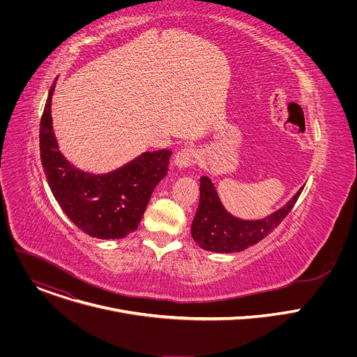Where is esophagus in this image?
<instances>
[{
  "mask_svg": "<svg viewBox=\"0 0 357 357\" xmlns=\"http://www.w3.org/2000/svg\"><path fill=\"white\" fill-rule=\"evenodd\" d=\"M196 162H197V152L192 146H185L179 149L174 158V164L178 168H189V167H193Z\"/></svg>",
  "mask_w": 357,
  "mask_h": 357,
  "instance_id": "obj_1",
  "label": "esophagus"
}]
</instances>
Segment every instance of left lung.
Listing matches in <instances>:
<instances>
[{
    "mask_svg": "<svg viewBox=\"0 0 357 357\" xmlns=\"http://www.w3.org/2000/svg\"><path fill=\"white\" fill-rule=\"evenodd\" d=\"M303 186L280 211L261 220H241L231 216L219 200L208 176L200 178V199L192 222V237L199 247L215 252L241 251L267 237L291 212Z\"/></svg>",
    "mask_w": 357,
    "mask_h": 357,
    "instance_id": "obj_1",
    "label": "left lung"
}]
</instances>
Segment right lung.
<instances>
[{
	"label": "right lung",
	"mask_w": 357,
	"mask_h": 357,
	"mask_svg": "<svg viewBox=\"0 0 357 357\" xmlns=\"http://www.w3.org/2000/svg\"><path fill=\"white\" fill-rule=\"evenodd\" d=\"M50 87L39 128L43 172L65 215L86 234L97 238H123L137 230L152 190L167 175L172 151L144 152L127 165L106 175L75 168L58 149L52 128Z\"/></svg>",
	"instance_id": "add662e5"
}]
</instances>
